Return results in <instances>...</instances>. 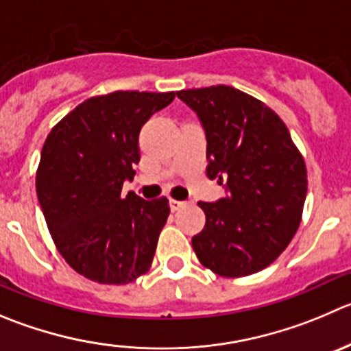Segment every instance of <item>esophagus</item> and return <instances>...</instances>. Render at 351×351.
Segmentation results:
<instances>
[{
    "mask_svg": "<svg viewBox=\"0 0 351 351\" xmlns=\"http://www.w3.org/2000/svg\"><path fill=\"white\" fill-rule=\"evenodd\" d=\"M170 210H172V212H178V210H181L182 206L186 205V202H179V199H170Z\"/></svg>",
    "mask_w": 351,
    "mask_h": 351,
    "instance_id": "34e87169",
    "label": "esophagus"
}]
</instances>
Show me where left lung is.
I'll return each mask as SVG.
<instances>
[{"label":"left lung","mask_w":351,"mask_h":351,"mask_svg":"<svg viewBox=\"0 0 351 351\" xmlns=\"http://www.w3.org/2000/svg\"><path fill=\"white\" fill-rule=\"evenodd\" d=\"M206 136V176L228 196L199 202L206 222L193 236L199 262L222 278H245L278 258L302 222L306 167L279 115L231 86L178 91Z\"/></svg>","instance_id":"obj_1"}]
</instances>
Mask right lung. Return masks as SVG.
Here are the masks:
<instances>
[{"instance_id": "add662e5", "label": "right lung", "mask_w": 351, "mask_h": 351, "mask_svg": "<svg viewBox=\"0 0 351 351\" xmlns=\"http://www.w3.org/2000/svg\"><path fill=\"white\" fill-rule=\"evenodd\" d=\"M176 93L93 96L46 138L36 191L65 262L99 285H129L152 267L169 199L122 195L139 163V131Z\"/></svg>"}]
</instances>
